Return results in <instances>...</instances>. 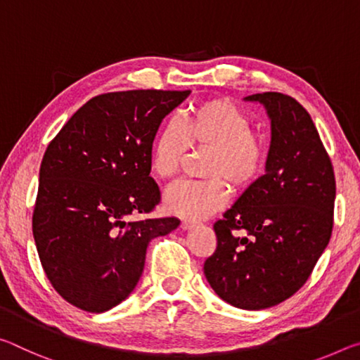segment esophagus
I'll return each mask as SVG.
<instances>
[{
	"mask_svg": "<svg viewBox=\"0 0 360 360\" xmlns=\"http://www.w3.org/2000/svg\"><path fill=\"white\" fill-rule=\"evenodd\" d=\"M193 226H195V222H193V221H189V219L181 221V229L182 231H189V229H192Z\"/></svg>",
	"mask_w": 360,
	"mask_h": 360,
	"instance_id": "esophagus-1",
	"label": "esophagus"
}]
</instances>
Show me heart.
<instances>
[{"label": "heart", "instance_id": "obj_1", "mask_svg": "<svg viewBox=\"0 0 360 360\" xmlns=\"http://www.w3.org/2000/svg\"><path fill=\"white\" fill-rule=\"evenodd\" d=\"M192 150H208L205 181H179L165 193L169 214L203 219L224 207L229 198L227 182L238 191L253 187L267 168L269 149L240 107L227 99L198 102L187 110L181 127L174 122L158 129L149 150V167L160 179L178 174Z\"/></svg>", "mask_w": 360, "mask_h": 360}]
</instances>
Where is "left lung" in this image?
<instances>
[{"label": "left lung", "instance_id": "1", "mask_svg": "<svg viewBox=\"0 0 360 360\" xmlns=\"http://www.w3.org/2000/svg\"><path fill=\"white\" fill-rule=\"evenodd\" d=\"M245 99L264 105L271 118L267 168L214 222L218 242L203 272L226 303L259 311L290 298L309 278L332 237L336 182L316 124L298 101L282 93Z\"/></svg>", "mask_w": 360, "mask_h": 360}]
</instances>
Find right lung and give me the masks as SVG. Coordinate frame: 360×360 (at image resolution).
Here are the masks:
<instances>
[{
  "label": "right lung",
  "instance_id": "obj_1",
  "mask_svg": "<svg viewBox=\"0 0 360 360\" xmlns=\"http://www.w3.org/2000/svg\"><path fill=\"white\" fill-rule=\"evenodd\" d=\"M189 94H99L49 142L32 227L43 271L67 303L88 312L122 303L142 276L147 245L179 226L176 218H129L160 202L149 150L162 120Z\"/></svg>",
  "mask_w": 360,
  "mask_h": 360
}]
</instances>
